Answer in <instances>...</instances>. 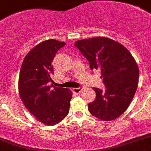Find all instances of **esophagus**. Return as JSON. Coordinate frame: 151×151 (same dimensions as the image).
I'll return each mask as SVG.
<instances>
[{
    "mask_svg": "<svg viewBox=\"0 0 151 151\" xmlns=\"http://www.w3.org/2000/svg\"><path fill=\"white\" fill-rule=\"evenodd\" d=\"M82 91H83V88H81V87H80V88H73V93H77V94L80 93H81Z\"/></svg>",
    "mask_w": 151,
    "mask_h": 151,
    "instance_id": "34e87169",
    "label": "esophagus"
}]
</instances>
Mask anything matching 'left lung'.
Returning a JSON list of instances; mask_svg holds the SVG:
<instances>
[{
    "mask_svg": "<svg viewBox=\"0 0 151 151\" xmlns=\"http://www.w3.org/2000/svg\"><path fill=\"white\" fill-rule=\"evenodd\" d=\"M88 60L91 70H99L106 86L103 91L93 88L96 99L88 104L90 113L102 121L117 118L127 109L135 93L139 70L127 48L104 37L75 42Z\"/></svg>",
    "mask_w": 151,
    "mask_h": 151,
    "instance_id": "left-lung-1",
    "label": "left lung"
}]
</instances>
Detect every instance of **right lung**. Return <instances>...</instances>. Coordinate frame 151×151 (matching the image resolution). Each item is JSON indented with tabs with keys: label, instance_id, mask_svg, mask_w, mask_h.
I'll return each instance as SVG.
<instances>
[{
	"label": "right lung",
	"instance_id": "add662e5",
	"mask_svg": "<svg viewBox=\"0 0 151 151\" xmlns=\"http://www.w3.org/2000/svg\"><path fill=\"white\" fill-rule=\"evenodd\" d=\"M63 42L48 40L39 43L24 58L19 78V92L25 107L40 122L53 126L70 111L73 93L56 87L52 79L53 59Z\"/></svg>",
	"mask_w": 151,
	"mask_h": 151
}]
</instances>
